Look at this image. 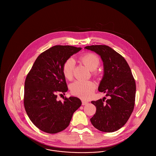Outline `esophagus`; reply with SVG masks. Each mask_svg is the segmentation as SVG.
I'll list each match as a JSON object with an SVG mask.
<instances>
[{
    "label": "esophagus",
    "mask_w": 156,
    "mask_h": 156,
    "mask_svg": "<svg viewBox=\"0 0 156 156\" xmlns=\"http://www.w3.org/2000/svg\"><path fill=\"white\" fill-rule=\"evenodd\" d=\"M88 103V102H87V101H86L85 100H82V105H83V106H84V105H87V104Z\"/></svg>",
    "instance_id": "34e87169"
}]
</instances>
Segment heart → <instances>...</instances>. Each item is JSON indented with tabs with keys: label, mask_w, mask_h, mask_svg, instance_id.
I'll use <instances>...</instances> for the list:
<instances>
[{
	"label": "heart",
	"mask_w": 156,
	"mask_h": 156,
	"mask_svg": "<svg viewBox=\"0 0 156 156\" xmlns=\"http://www.w3.org/2000/svg\"><path fill=\"white\" fill-rule=\"evenodd\" d=\"M80 60L90 71L95 70L100 63L98 57L93 53H87L82 56L80 58ZM75 61L71 58L68 59L64 62L62 67V73L66 79L68 80L72 79ZM95 88V84L91 81L77 80L70 86L73 94L85 99L90 98Z\"/></svg>",
	"instance_id": "1"
}]
</instances>
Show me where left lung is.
I'll list each match as a JSON object with an SVG mask.
<instances>
[{"instance_id":"left-lung-1","label":"left lung","mask_w":156,"mask_h":156,"mask_svg":"<svg viewBox=\"0 0 156 156\" xmlns=\"http://www.w3.org/2000/svg\"><path fill=\"white\" fill-rule=\"evenodd\" d=\"M85 48L100 56L104 74L98 90L108 99L92 101L95 114L90 119L93 126L103 132H113L124 126L133 111L136 83L126 59L110 47L92 45ZM106 99V97H104Z\"/></svg>"}]
</instances>
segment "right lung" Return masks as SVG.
<instances>
[{"instance_id": "obj_1", "label": "right lung", "mask_w": 156, "mask_h": 156, "mask_svg": "<svg viewBox=\"0 0 156 156\" xmlns=\"http://www.w3.org/2000/svg\"><path fill=\"white\" fill-rule=\"evenodd\" d=\"M82 49L71 45H55L41 53L26 78L24 106L33 124L47 133L65 130L74 112L81 106L76 97L58 101L59 93L68 90L63 75L64 62Z\"/></svg>"}]
</instances>
